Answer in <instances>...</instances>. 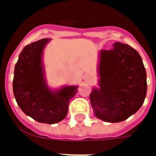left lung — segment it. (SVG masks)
<instances>
[{"label": "left lung", "instance_id": "obj_1", "mask_svg": "<svg viewBox=\"0 0 156 156\" xmlns=\"http://www.w3.org/2000/svg\"><path fill=\"white\" fill-rule=\"evenodd\" d=\"M113 46V49L100 52L99 88L92 89L90 101L98 119L119 123L135 114L143 104L147 73L136 50L120 42Z\"/></svg>", "mask_w": 156, "mask_h": 156}]
</instances>
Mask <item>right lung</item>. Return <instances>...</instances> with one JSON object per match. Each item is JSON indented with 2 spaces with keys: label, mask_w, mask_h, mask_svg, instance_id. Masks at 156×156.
<instances>
[{
  "label": "right lung",
  "mask_w": 156,
  "mask_h": 156,
  "mask_svg": "<svg viewBox=\"0 0 156 156\" xmlns=\"http://www.w3.org/2000/svg\"><path fill=\"white\" fill-rule=\"evenodd\" d=\"M50 39H41L23 49L15 65L13 91L24 114L39 123L53 124L67 115L69 103L78 86H66L51 91L46 85L42 52Z\"/></svg>",
  "instance_id": "add662e5"
}]
</instances>
